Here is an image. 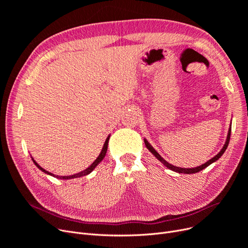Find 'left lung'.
<instances>
[{
	"label": "left lung",
	"instance_id": "1",
	"mask_svg": "<svg viewBox=\"0 0 248 248\" xmlns=\"http://www.w3.org/2000/svg\"><path fill=\"white\" fill-rule=\"evenodd\" d=\"M230 135H231V125H230V127H229V131H228V135H227V139H226V141H225V145H224V147L222 148V150H221L214 158H212L211 160H209L208 162H206L205 164H203V165H201V166H199V167H197V168H191V169H186V168H179V167H176V166H173V165H171V164H169L167 161H165L161 155L158 154V152L155 151L150 144H149V141L145 139L144 140V141H145V145H146V147L148 148V150L155 155V158H157L160 162H162L167 168H169L170 169V170H172V171H174V172H177V173H184V174H195V173H198V172H200L201 170H203V169H205L206 167H208L209 165H211L212 163H214L215 161H217L221 155H222L223 154H224V152H225V150L227 149V147H228V144H229V140H230Z\"/></svg>",
	"mask_w": 248,
	"mask_h": 248
}]
</instances>
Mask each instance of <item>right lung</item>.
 I'll return each mask as SVG.
<instances>
[{
	"label": "right lung",
	"instance_id": "add662e5",
	"mask_svg": "<svg viewBox=\"0 0 248 248\" xmlns=\"http://www.w3.org/2000/svg\"><path fill=\"white\" fill-rule=\"evenodd\" d=\"M108 140H109V136L108 137V139L106 140V142H104V145H103V148H102V150H101V152H100V154H99V155L97 157V159L91 164L86 170H84V171H82V172H80V173H78V174H74V175H71V176H56V175H54V174H52V173H49L48 171H46V170H44V169L42 168V167H40L39 166L35 161H34V159L32 158V160H33V162H34V164L40 169V170L42 171V172H44V173H46V174H48V175H51V176H53V177H55V178H57V179H63V180H68V179H74V178H79V177H82V176H85V175H88L89 173H91L93 172V170H94V168L103 160V158L106 157V154H107V151H108Z\"/></svg>",
	"mask_w": 248,
	"mask_h": 248
}]
</instances>
